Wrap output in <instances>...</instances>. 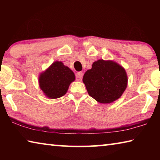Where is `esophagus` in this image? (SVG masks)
Returning <instances> with one entry per match:
<instances>
[{"label":"esophagus","mask_w":160,"mask_h":160,"mask_svg":"<svg viewBox=\"0 0 160 160\" xmlns=\"http://www.w3.org/2000/svg\"><path fill=\"white\" fill-rule=\"evenodd\" d=\"M82 76H83V74L82 72H77L76 74V80L78 81H81L82 79Z\"/></svg>","instance_id":"34e87169"}]
</instances>
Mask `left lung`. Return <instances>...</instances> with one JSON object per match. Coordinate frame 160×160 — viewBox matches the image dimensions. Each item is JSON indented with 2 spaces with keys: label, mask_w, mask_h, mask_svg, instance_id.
<instances>
[{
  "label": "left lung",
  "mask_w": 160,
  "mask_h": 160,
  "mask_svg": "<svg viewBox=\"0 0 160 160\" xmlns=\"http://www.w3.org/2000/svg\"><path fill=\"white\" fill-rule=\"evenodd\" d=\"M82 82L89 95L101 104L120 98L128 85L125 68L114 61L99 59L84 74Z\"/></svg>",
  "instance_id": "left-lung-1"
}]
</instances>
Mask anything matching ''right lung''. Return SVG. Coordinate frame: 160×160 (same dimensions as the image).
I'll return each instance as SVG.
<instances>
[{"label": "right lung", "mask_w": 160, "mask_h": 160, "mask_svg": "<svg viewBox=\"0 0 160 160\" xmlns=\"http://www.w3.org/2000/svg\"><path fill=\"white\" fill-rule=\"evenodd\" d=\"M74 72L61 61H54L39 75V85L46 97L57 99L63 96L70 83L74 82Z\"/></svg>", "instance_id": "1"}]
</instances>
